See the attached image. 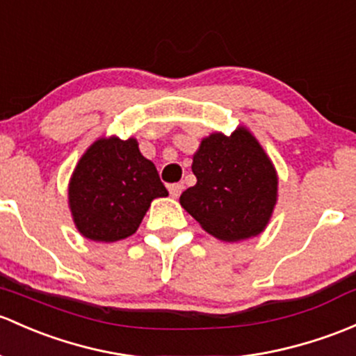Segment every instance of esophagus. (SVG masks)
<instances>
[{
    "label": "esophagus",
    "mask_w": 356,
    "mask_h": 356,
    "mask_svg": "<svg viewBox=\"0 0 356 356\" xmlns=\"http://www.w3.org/2000/svg\"><path fill=\"white\" fill-rule=\"evenodd\" d=\"M182 189H184V184H182V182H177V184H170V186H168V193H170L172 197H179V196H181Z\"/></svg>",
    "instance_id": "obj_1"
}]
</instances>
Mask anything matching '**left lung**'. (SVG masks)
<instances>
[{
    "instance_id": "obj_1",
    "label": "left lung",
    "mask_w": 356,
    "mask_h": 356,
    "mask_svg": "<svg viewBox=\"0 0 356 356\" xmlns=\"http://www.w3.org/2000/svg\"><path fill=\"white\" fill-rule=\"evenodd\" d=\"M191 168L197 182L179 201L203 230L223 242H238L266 228L278 197V175L249 129L238 126L230 136L203 138Z\"/></svg>"
}]
</instances>
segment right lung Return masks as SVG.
<instances>
[{"mask_svg":"<svg viewBox=\"0 0 356 356\" xmlns=\"http://www.w3.org/2000/svg\"><path fill=\"white\" fill-rule=\"evenodd\" d=\"M165 196L159 172L134 138H99L76 163L68 186L74 225L93 242L133 235L152 201Z\"/></svg>","mask_w":356,"mask_h":356,"instance_id":"1","label":"right lung"}]
</instances>
